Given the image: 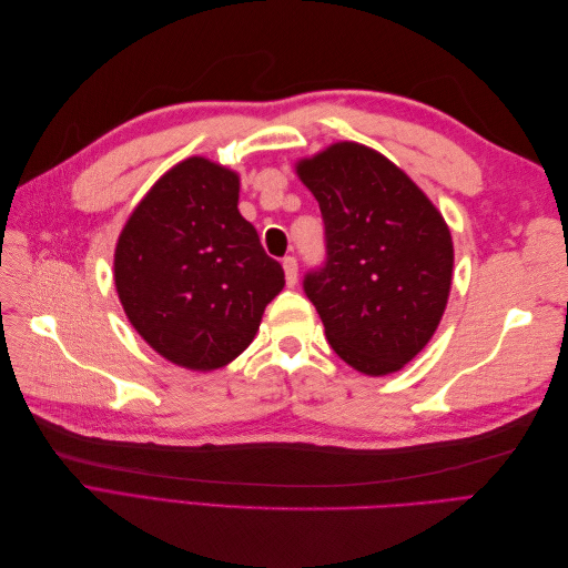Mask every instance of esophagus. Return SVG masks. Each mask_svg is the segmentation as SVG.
<instances>
[{
    "label": "esophagus",
    "instance_id": "obj_1",
    "mask_svg": "<svg viewBox=\"0 0 568 568\" xmlns=\"http://www.w3.org/2000/svg\"><path fill=\"white\" fill-rule=\"evenodd\" d=\"M282 265H284V274H286V284L288 286H296V282H298V263H296V257L294 255L284 257Z\"/></svg>",
    "mask_w": 568,
    "mask_h": 568
}]
</instances>
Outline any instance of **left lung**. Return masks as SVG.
<instances>
[{
	"label": "left lung",
	"mask_w": 568,
	"mask_h": 568,
	"mask_svg": "<svg viewBox=\"0 0 568 568\" xmlns=\"http://www.w3.org/2000/svg\"><path fill=\"white\" fill-rule=\"evenodd\" d=\"M320 203L326 263L305 274L334 353L353 369H403L436 334L453 284L448 222L384 153L336 142L296 163Z\"/></svg>",
	"instance_id": "8db88e82"
}]
</instances>
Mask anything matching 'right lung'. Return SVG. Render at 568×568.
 <instances>
[{"label": "right lung", "mask_w": 568, "mask_h": 568, "mask_svg": "<svg viewBox=\"0 0 568 568\" xmlns=\"http://www.w3.org/2000/svg\"><path fill=\"white\" fill-rule=\"evenodd\" d=\"M120 305L170 363L213 372L242 355L284 270L239 213V175L203 156L168 170L118 236Z\"/></svg>", "instance_id": "obj_1"}]
</instances>
